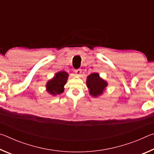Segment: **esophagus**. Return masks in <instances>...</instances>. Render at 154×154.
Segmentation results:
<instances>
[{
    "instance_id": "obj_1",
    "label": "esophagus",
    "mask_w": 154,
    "mask_h": 154,
    "mask_svg": "<svg viewBox=\"0 0 154 154\" xmlns=\"http://www.w3.org/2000/svg\"><path fill=\"white\" fill-rule=\"evenodd\" d=\"M82 70L81 69H77V70H75V74H76L77 75H80L81 73H82Z\"/></svg>"
}]
</instances>
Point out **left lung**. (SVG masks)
<instances>
[{"mask_svg":"<svg viewBox=\"0 0 154 154\" xmlns=\"http://www.w3.org/2000/svg\"><path fill=\"white\" fill-rule=\"evenodd\" d=\"M87 86L90 91V94L94 97L102 94L103 90L107 86V83L99 77L96 72L90 74L87 77Z\"/></svg>","mask_w":154,"mask_h":154,"instance_id":"1","label":"left lung"}]
</instances>
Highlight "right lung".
<instances>
[{"label": "right lung", "instance_id": "1", "mask_svg": "<svg viewBox=\"0 0 154 154\" xmlns=\"http://www.w3.org/2000/svg\"><path fill=\"white\" fill-rule=\"evenodd\" d=\"M68 77L69 75L65 71L57 72L55 77L47 83V91L54 96L60 94L64 92V86L66 84Z\"/></svg>", "mask_w": 154, "mask_h": 154}]
</instances>
